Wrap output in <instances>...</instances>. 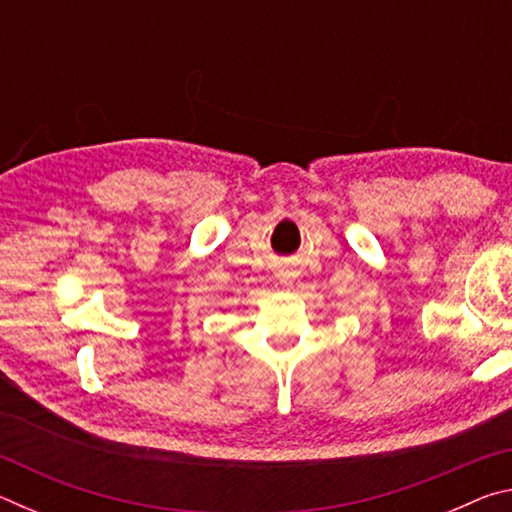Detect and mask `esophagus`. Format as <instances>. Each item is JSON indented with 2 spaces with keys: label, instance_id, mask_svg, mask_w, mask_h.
I'll return each mask as SVG.
<instances>
[{
  "label": "esophagus",
  "instance_id": "obj_1",
  "mask_svg": "<svg viewBox=\"0 0 512 512\" xmlns=\"http://www.w3.org/2000/svg\"><path fill=\"white\" fill-rule=\"evenodd\" d=\"M280 280H282V284H287V287H289V284L293 282V277H291L289 273H282V275H280Z\"/></svg>",
  "mask_w": 512,
  "mask_h": 512
}]
</instances>
